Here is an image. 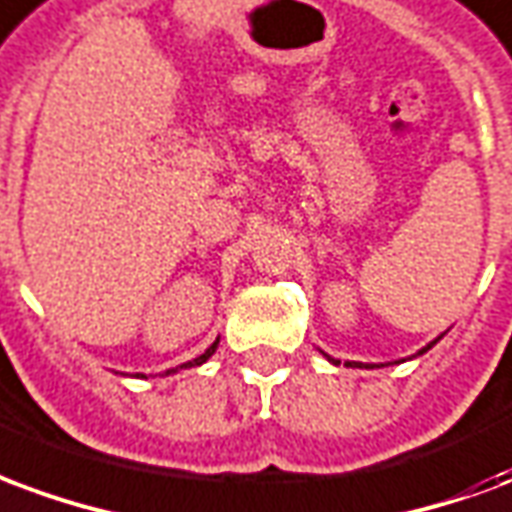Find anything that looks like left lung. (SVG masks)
Instances as JSON below:
<instances>
[{
  "instance_id": "8db88e82",
  "label": "left lung",
  "mask_w": 512,
  "mask_h": 512,
  "mask_svg": "<svg viewBox=\"0 0 512 512\" xmlns=\"http://www.w3.org/2000/svg\"><path fill=\"white\" fill-rule=\"evenodd\" d=\"M437 342H439V336H437V339H434V342H431V344H426L423 350H418V355H423V352H429L431 347H434V344H437ZM325 358H328V361H331V363H339V361H333L331 355H325ZM344 366H352V369H374L372 363H358V361H347V363H344Z\"/></svg>"
}]
</instances>
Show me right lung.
I'll use <instances>...</instances> for the list:
<instances>
[{
  "label": "right lung",
  "mask_w": 512,
  "mask_h": 512,
  "mask_svg": "<svg viewBox=\"0 0 512 512\" xmlns=\"http://www.w3.org/2000/svg\"><path fill=\"white\" fill-rule=\"evenodd\" d=\"M217 344H219V339L214 344H211V347H208L206 352H203V355H198V358H195V361H187V363H181V369H192V366H200V363H206L208 358H211V355H214V352H217ZM176 372V369H168V372L165 374H173ZM138 377H146V374H138Z\"/></svg>",
  "instance_id": "right-lung-1"
}]
</instances>
